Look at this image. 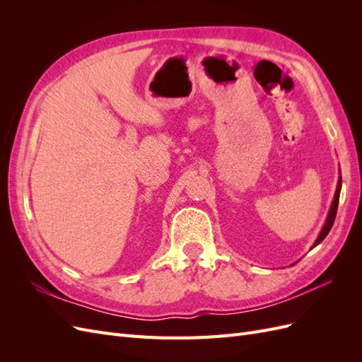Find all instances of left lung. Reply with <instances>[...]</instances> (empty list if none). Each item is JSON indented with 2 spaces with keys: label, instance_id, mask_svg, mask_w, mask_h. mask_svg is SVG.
Segmentation results:
<instances>
[{
  "label": "left lung",
  "instance_id": "left-lung-1",
  "mask_svg": "<svg viewBox=\"0 0 362 362\" xmlns=\"http://www.w3.org/2000/svg\"><path fill=\"white\" fill-rule=\"evenodd\" d=\"M339 192H341V177L338 178V184H337V190H335V194H334V201L331 204V208H329V213H327V217H326V222L322 228V231L319 234V237L315 238V242L313 245V247H315L317 245H320L323 240L326 238V235L329 234L331 228L334 225V221H335V216H337V208H338V201H339ZM311 247V249H313Z\"/></svg>",
  "mask_w": 362,
  "mask_h": 362
}]
</instances>
